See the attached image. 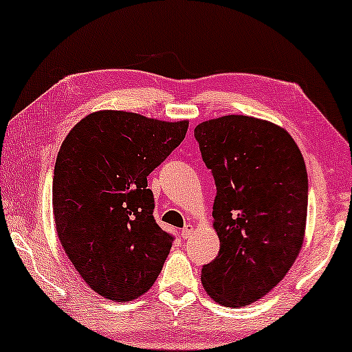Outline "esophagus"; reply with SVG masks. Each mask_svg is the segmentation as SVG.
Returning <instances> with one entry per match:
<instances>
[{
	"label": "esophagus",
	"mask_w": 352,
	"mask_h": 352,
	"mask_svg": "<svg viewBox=\"0 0 352 352\" xmlns=\"http://www.w3.org/2000/svg\"><path fill=\"white\" fill-rule=\"evenodd\" d=\"M192 232H194V229H192V226H186V228L181 230V237H182V239H189L190 235H192Z\"/></svg>",
	"instance_id": "34e87169"
}]
</instances>
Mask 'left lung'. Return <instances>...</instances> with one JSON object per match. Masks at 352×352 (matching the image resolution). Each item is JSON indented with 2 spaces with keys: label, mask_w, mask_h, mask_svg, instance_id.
<instances>
[{
  "label": "left lung",
  "mask_w": 352,
  "mask_h": 352,
  "mask_svg": "<svg viewBox=\"0 0 352 352\" xmlns=\"http://www.w3.org/2000/svg\"><path fill=\"white\" fill-rule=\"evenodd\" d=\"M216 184L219 253L201 267L216 302L239 307L271 292L300 253L307 214L305 158L277 124L228 115L194 129Z\"/></svg>",
  "instance_id": "left-lung-1"
}]
</instances>
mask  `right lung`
I'll list each match as a JSON object with an SVG mask.
<instances>
[{"instance_id": "obj_1", "label": "right lung", "mask_w": 352, "mask_h": 352, "mask_svg": "<svg viewBox=\"0 0 352 352\" xmlns=\"http://www.w3.org/2000/svg\"><path fill=\"white\" fill-rule=\"evenodd\" d=\"M187 126L186 120L100 110L62 142L52 177L57 235L100 296L131 301L157 280L173 237L153 218L147 176L179 146Z\"/></svg>"}]
</instances>
